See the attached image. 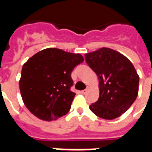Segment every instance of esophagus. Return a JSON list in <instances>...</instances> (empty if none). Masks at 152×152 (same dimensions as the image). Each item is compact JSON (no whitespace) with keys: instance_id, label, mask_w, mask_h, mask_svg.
<instances>
[{"instance_id":"esophagus-1","label":"esophagus","mask_w":152,"mask_h":152,"mask_svg":"<svg viewBox=\"0 0 152 152\" xmlns=\"http://www.w3.org/2000/svg\"><path fill=\"white\" fill-rule=\"evenodd\" d=\"M87 91H88V89H84V90H81V94H86L87 93Z\"/></svg>"}]
</instances>
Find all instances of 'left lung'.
<instances>
[{
    "instance_id": "left-lung-1",
    "label": "left lung",
    "mask_w": 152,
    "mask_h": 152,
    "mask_svg": "<svg viewBox=\"0 0 152 152\" xmlns=\"http://www.w3.org/2000/svg\"><path fill=\"white\" fill-rule=\"evenodd\" d=\"M85 58L99 80V98L89 109L102 119L119 117L130 107L138 94L139 76L134 65L109 48L86 53Z\"/></svg>"
}]
</instances>
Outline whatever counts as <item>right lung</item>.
<instances>
[{"label": "right lung", "mask_w": 152, "mask_h": 152, "mask_svg": "<svg viewBox=\"0 0 152 152\" xmlns=\"http://www.w3.org/2000/svg\"><path fill=\"white\" fill-rule=\"evenodd\" d=\"M84 62L80 53L48 48L23 66L19 89L27 108L40 120L55 121L69 112L76 95L72 72Z\"/></svg>", "instance_id": "1"}]
</instances>
